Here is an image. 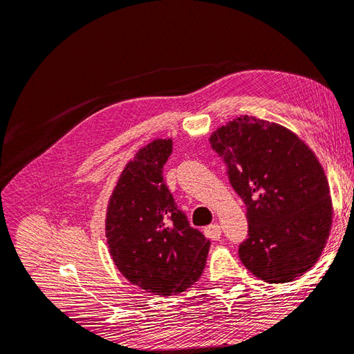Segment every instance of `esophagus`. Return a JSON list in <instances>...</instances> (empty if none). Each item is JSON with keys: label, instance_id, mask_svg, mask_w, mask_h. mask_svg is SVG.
I'll list each match as a JSON object with an SVG mask.
<instances>
[{"label": "esophagus", "instance_id": "1", "mask_svg": "<svg viewBox=\"0 0 354 354\" xmlns=\"http://www.w3.org/2000/svg\"><path fill=\"white\" fill-rule=\"evenodd\" d=\"M203 232H205L208 238H211L214 241H218L221 236V226L220 224H209V226L203 229Z\"/></svg>", "mask_w": 354, "mask_h": 354}]
</instances>
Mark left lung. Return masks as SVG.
<instances>
[{
    "label": "left lung",
    "mask_w": 354,
    "mask_h": 354,
    "mask_svg": "<svg viewBox=\"0 0 354 354\" xmlns=\"http://www.w3.org/2000/svg\"><path fill=\"white\" fill-rule=\"evenodd\" d=\"M227 164L230 185L246 205L243 266L269 283L291 282L322 255L332 226L324 167L286 127L241 115L209 137Z\"/></svg>",
    "instance_id": "1"
}]
</instances>
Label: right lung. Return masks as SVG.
<instances>
[{
	"label": "right lung",
	"instance_id": "right-lung-1",
	"mask_svg": "<svg viewBox=\"0 0 354 354\" xmlns=\"http://www.w3.org/2000/svg\"><path fill=\"white\" fill-rule=\"evenodd\" d=\"M171 138L138 149L116 181L106 211V242L127 281L155 295L180 294L205 269L209 241L190 227L162 176Z\"/></svg>",
	"mask_w": 354,
	"mask_h": 354
}]
</instances>
